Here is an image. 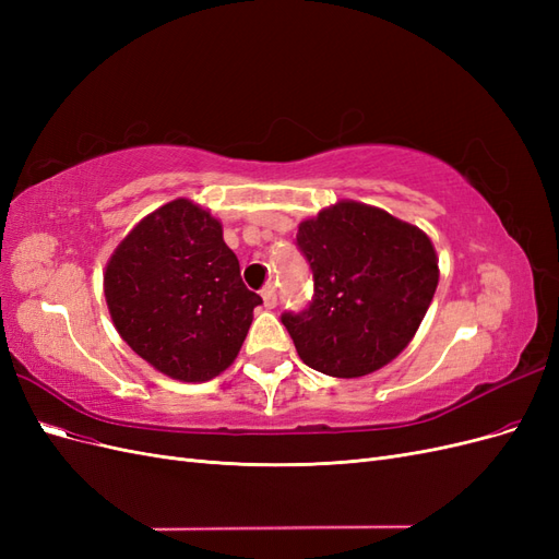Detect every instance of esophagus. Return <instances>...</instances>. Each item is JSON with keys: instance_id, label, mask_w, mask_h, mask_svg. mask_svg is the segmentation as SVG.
<instances>
[{"instance_id": "obj_1", "label": "esophagus", "mask_w": 559, "mask_h": 559, "mask_svg": "<svg viewBox=\"0 0 559 559\" xmlns=\"http://www.w3.org/2000/svg\"><path fill=\"white\" fill-rule=\"evenodd\" d=\"M261 298H263V306H265V308H270V310H273V308L277 306V292H275V286H273V284L263 286Z\"/></svg>"}]
</instances>
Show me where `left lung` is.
Listing matches in <instances>:
<instances>
[{
    "mask_svg": "<svg viewBox=\"0 0 559 559\" xmlns=\"http://www.w3.org/2000/svg\"><path fill=\"white\" fill-rule=\"evenodd\" d=\"M314 277L308 310L284 312L302 364L331 378L376 373L408 347L438 286L425 230L357 200H337L298 226Z\"/></svg>",
    "mask_w": 559,
    "mask_h": 559,
    "instance_id": "1",
    "label": "left lung"
}]
</instances>
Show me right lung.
I'll return each instance as SVG.
<instances>
[{
	"mask_svg": "<svg viewBox=\"0 0 559 559\" xmlns=\"http://www.w3.org/2000/svg\"><path fill=\"white\" fill-rule=\"evenodd\" d=\"M105 298L128 347L179 382L222 376L263 302L245 286L222 222L189 198L146 214L114 249Z\"/></svg>",
	"mask_w": 559,
	"mask_h": 559,
	"instance_id": "right-lung-1",
	"label": "right lung"
}]
</instances>
